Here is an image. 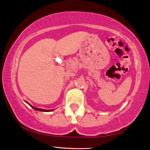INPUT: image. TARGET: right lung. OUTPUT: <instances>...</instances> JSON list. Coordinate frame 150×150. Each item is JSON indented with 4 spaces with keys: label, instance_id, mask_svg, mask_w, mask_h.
Segmentation results:
<instances>
[{
    "label": "right lung",
    "instance_id": "obj_1",
    "mask_svg": "<svg viewBox=\"0 0 150 150\" xmlns=\"http://www.w3.org/2000/svg\"><path fill=\"white\" fill-rule=\"evenodd\" d=\"M26 102V101H25ZM26 103H27L30 106H31V107H32V108L33 109H35V110H36V111H43V112H50V111H53L54 109H50V110H47V109H39V108H36V107H33L32 105H31L30 104V103H28V102H26Z\"/></svg>",
    "mask_w": 150,
    "mask_h": 150
}]
</instances>
